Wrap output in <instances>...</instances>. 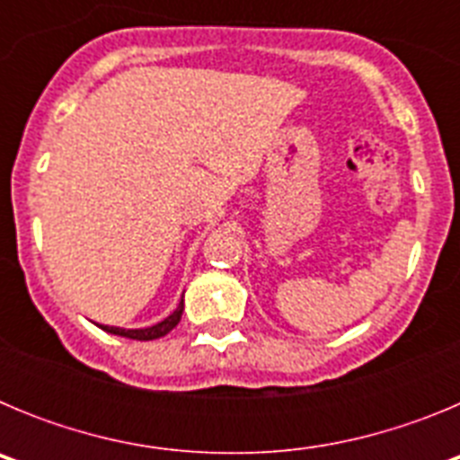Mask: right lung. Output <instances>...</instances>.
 <instances>
[{
    "instance_id": "1",
    "label": "right lung",
    "mask_w": 460,
    "mask_h": 460,
    "mask_svg": "<svg viewBox=\"0 0 460 460\" xmlns=\"http://www.w3.org/2000/svg\"><path fill=\"white\" fill-rule=\"evenodd\" d=\"M181 311H184V299H181L180 306H177V311H174L172 315H168L164 323L154 324V327H147V329H119V327H108V324H101V329H103V332H108V334L124 336V339L154 341V339H161V336H165L168 332H172V329L177 327V323L181 320Z\"/></svg>"
}]
</instances>
